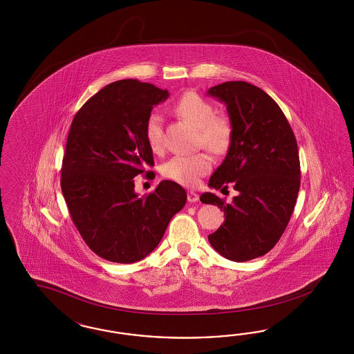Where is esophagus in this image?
Listing matches in <instances>:
<instances>
[{"label":"esophagus","instance_id":"34e87169","mask_svg":"<svg viewBox=\"0 0 354 354\" xmlns=\"http://www.w3.org/2000/svg\"><path fill=\"white\" fill-rule=\"evenodd\" d=\"M187 198H188V203L193 204V203H197L200 200V196L197 193L193 192V191H189L187 194Z\"/></svg>","mask_w":354,"mask_h":354}]
</instances>
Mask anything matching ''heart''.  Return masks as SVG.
<instances>
[{"instance_id":"1","label":"heart","mask_w":354,"mask_h":354,"mask_svg":"<svg viewBox=\"0 0 354 354\" xmlns=\"http://www.w3.org/2000/svg\"><path fill=\"white\" fill-rule=\"evenodd\" d=\"M175 113L193 124L200 132V142L214 153H223L230 147L232 129L225 117L215 115V107L203 97L188 92L176 102ZM147 144L153 151L161 149V118L150 114L144 127ZM212 169V158L204 151L192 156H175L165 163L166 178L184 185H196Z\"/></svg>"}]
</instances>
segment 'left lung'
<instances>
[{"mask_svg":"<svg viewBox=\"0 0 354 354\" xmlns=\"http://www.w3.org/2000/svg\"><path fill=\"white\" fill-rule=\"evenodd\" d=\"M209 96L225 102L232 129L225 161L209 187L234 183L232 204L214 193L201 194L204 204L225 212V223L207 236L215 250L231 261L265 256L283 235L300 189L297 141L278 104L247 82L212 86Z\"/></svg>","mask_w":354,"mask_h":354,"instance_id":"1","label":"left lung"}]
</instances>
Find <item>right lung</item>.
Returning a JSON list of instances; mask_svg holds the SVG:
<instances>
[{"mask_svg": "<svg viewBox=\"0 0 354 354\" xmlns=\"http://www.w3.org/2000/svg\"><path fill=\"white\" fill-rule=\"evenodd\" d=\"M167 89L135 79L114 82L91 97L73 119L61 188L73 222L97 256L117 263L147 257L187 201L182 185L162 180L139 197L133 178L148 176L153 150L144 135Z\"/></svg>", "mask_w": 354, "mask_h": 354, "instance_id": "add662e5", "label": "right lung"}]
</instances>
